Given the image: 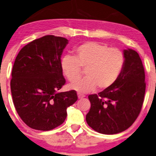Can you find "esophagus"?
I'll return each mask as SVG.
<instances>
[{
  "mask_svg": "<svg viewBox=\"0 0 156 156\" xmlns=\"http://www.w3.org/2000/svg\"><path fill=\"white\" fill-rule=\"evenodd\" d=\"M83 97H85V96L83 95V94H80V93H78V98H83Z\"/></svg>",
  "mask_w": 156,
  "mask_h": 156,
  "instance_id": "esophagus-1",
  "label": "esophagus"
}]
</instances>
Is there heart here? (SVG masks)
<instances>
[{
	"instance_id": "heart-1",
	"label": "heart",
	"mask_w": 156,
	"mask_h": 156,
	"mask_svg": "<svg viewBox=\"0 0 156 156\" xmlns=\"http://www.w3.org/2000/svg\"><path fill=\"white\" fill-rule=\"evenodd\" d=\"M75 55H65L60 60L62 73L69 81L79 79L81 69L86 68L87 77L73 84L70 89L78 93H88L97 88L106 89L115 83L125 63L124 53L117 48H111L105 44L88 42L75 49Z\"/></svg>"
}]
</instances>
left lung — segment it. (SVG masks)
Segmentation results:
<instances>
[{
  "label": "left lung",
  "instance_id": "obj_1",
  "mask_svg": "<svg viewBox=\"0 0 156 156\" xmlns=\"http://www.w3.org/2000/svg\"><path fill=\"white\" fill-rule=\"evenodd\" d=\"M125 63L121 75L111 87L88 96L90 109L87 124L104 135L126 130L134 123L143 106L145 93V75L138 53L124 50Z\"/></svg>",
  "mask_w": 156,
  "mask_h": 156
}]
</instances>
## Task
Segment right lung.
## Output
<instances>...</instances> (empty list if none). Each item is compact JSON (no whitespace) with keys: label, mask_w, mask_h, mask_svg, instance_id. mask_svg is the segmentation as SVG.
<instances>
[{"label":"right lung","mask_w":156,"mask_h":156,"mask_svg":"<svg viewBox=\"0 0 156 156\" xmlns=\"http://www.w3.org/2000/svg\"><path fill=\"white\" fill-rule=\"evenodd\" d=\"M64 37L46 35L25 45L11 73L13 102L23 122L32 129L48 131L63 123L67 108L78 100L74 90L57 92L66 83L61 55L68 44Z\"/></svg>","instance_id":"obj_1"}]
</instances>
